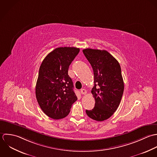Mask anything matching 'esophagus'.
<instances>
[{
  "instance_id": "1",
  "label": "esophagus",
  "mask_w": 157,
  "mask_h": 157,
  "mask_svg": "<svg viewBox=\"0 0 157 157\" xmlns=\"http://www.w3.org/2000/svg\"><path fill=\"white\" fill-rule=\"evenodd\" d=\"M81 94H87V91H86V89H82L81 90Z\"/></svg>"
}]
</instances>
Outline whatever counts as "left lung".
<instances>
[{"instance_id": "left-lung-1", "label": "left lung", "mask_w": 157, "mask_h": 157, "mask_svg": "<svg viewBox=\"0 0 157 157\" xmlns=\"http://www.w3.org/2000/svg\"><path fill=\"white\" fill-rule=\"evenodd\" d=\"M82 52L94 73L92 94L95 100L94 107L86 112L90 118L102 121L109 118L120 104L124 87L121 67L106 50L86 48Z\"/></svg>"}]
</instances>
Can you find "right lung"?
I'll list each match as a JSON object with an SVG mask.
<instances>
[{"mask_svg":"<svg viewBox=\"0 0 157 157\" xmlns=\"http://www.w3.org/2000/svg\"><path fill=\"white\" fill-rule=\"evenodd\" d=\"M79 50L75 47L57 48L48 54L40 66L36 97L42 110L52 119L67 117L78 99L68 70Z\"/></svg>","mask_w":157,"mask_h":157,"instance_id":"1","label":"right lung"}]
</instances>
